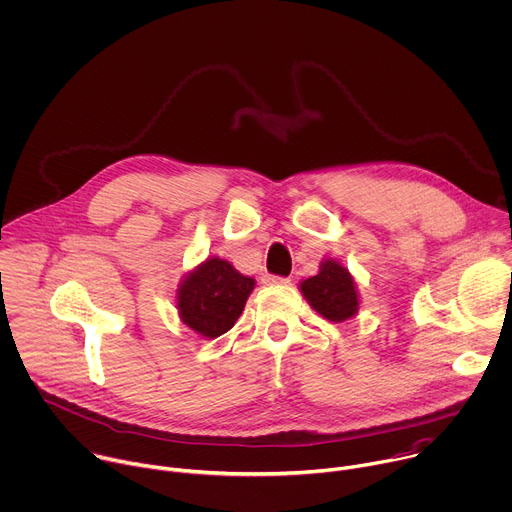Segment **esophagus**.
<instances>
[{"label":"esophagus","instance_id":"obj_1","mask_svg":"<svg viewBox=\"0 0 512 512\" xmlns=\"http://www.w3.org/2000/svg\"><path fill=\"white\" fill-rule=\"evenodd\" d=\"M262 282L266 286H274V284H290V278H282V276H272V274H264Z\"/></svg>","mask_w":512,"mask_h":512}]
</instances>
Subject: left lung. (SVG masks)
<instances>
[{
    "instance_id": "left-lung-1",
    "label": "left lung",
    "mask_w": 512,
    "mask_h": 512,
    "mask_svg": "<svg viewBox=\"0 0 512 512\" xmlns=\"http://www.w3.org/2000/svg\"><path fill=\"white\" fill-rule=\"evenodd\" d=\"M298 290L313 311L331 323H345L359 313L361 296L357 282L349 268L335 258L321 260L319 272L302 280Z\"/></svg>"
}]
</instances>
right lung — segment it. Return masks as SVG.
Masks as SVG:
<instances>
[{
    "mask_svg": "<svg viewBox=\"0 0 512 512\" xmlns=\"http://www.w3.org/2000/svg\"><path fill=\"white\" fill-rule=\"evenodd\" d=\"M256 280L210 256L183 274L175 290L179 321L203 339H218L240 319Z\"/></svg>",
    "mask_w": 512,
    "mask_h": 512,
    "instance_id": "add662e5",
    "label": "right lung"
}]
</instances>
